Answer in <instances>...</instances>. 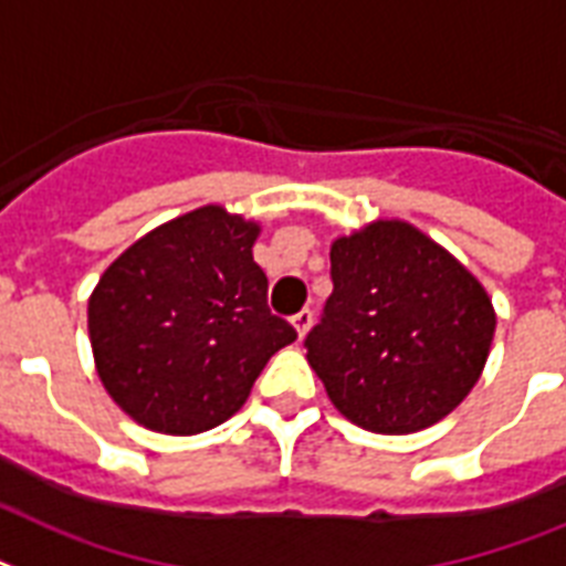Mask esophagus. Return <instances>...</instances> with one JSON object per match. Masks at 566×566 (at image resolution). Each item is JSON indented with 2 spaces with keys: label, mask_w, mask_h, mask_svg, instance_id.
Here are the masks:
<instances>
[{
  "label": "esophagus",
  "mask_w": 566,
  "mask_h": 566,
  "mask_svg": "<svg viewBox=\"0 0 566 566\" xmlns=\"http://www.w3.org/2000/svg\"><path fill=\"white\" fill-rule=\"evenodd\" d=\"M291 323H293V328H296L298 339H302L307 334V331H311V323H314V314H311V311H298L296 316H291Z\"/></svg>",
  "instance_id": "esophagus-1"
}]
</instances>
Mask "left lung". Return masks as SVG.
<instances>
[{
    "instance_id": "1",
    "label": "left lung",
    "mask_w": 566,
    "mask_h": 566,
    "mask_svg": "<svg viewBox=\"0 0 566 566\" xmlns=\"http://www.w3.org/2000/svg\"><path fill=\"white\" fill-rule=\"evenodd\" d=\"M331 282L307 363L352 424L418 433L465 401L497 314L442 243L407 220H371L331 243Z\"/></svg>"
}]
</instances>
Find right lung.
<instances>
[{"mask_svg":"<svg viewBox=\"0 0 566 566\" xmlns=\"http://www.w3.org/2000/svg\"><path fill=\"white\" fill-rule=\"evenodd\" d=\"M261 227L200 206L130 243L86 307L95 369L136 424L195 436L241 410L293 325L270 314L252 261Z\"/></svg>","mask_w":566,"mask_h":566,"instance_id":"1","label":"right lung"}]
</instances>
